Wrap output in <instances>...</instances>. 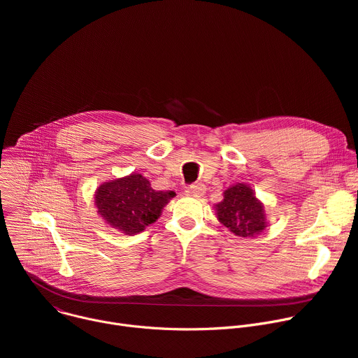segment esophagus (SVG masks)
Here are the masks:
<instances>
[{
	"instance_id": "1",
	"label": "esophagus",
	"mask_w": 358,
	"mask_h": 358,
	"mask_svg": "<svg viewBox=\"0 0 358 358\" xmlns=\"http://www.w3.org/2000/svg\"><path fill=\"white\" fill-rule=\"evenodd\" d=\"M203 191H206V185H203L202 182H195V184H191V185L187 187L185 194H187V195L199 196V195L203 194Z\"/></svg>"
}]
</instances>
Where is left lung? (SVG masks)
Masks as SVG:
<instances>
[{"instance_id": "left-lung-1", "label": "left lung", "mask_w": 358, "mask_h": 358, "mask_svg": "<svg viewBox=\"0 0 358 358\" xmlns=\"http://www.w3.org/2000/svg\"><path fill=\"white\" fill-rule=\"evenodd\" d=\"M217 213L218 220L238 236H253L265 229L264 206L245 184H236L224 192Z\"/></svg>"}]
</instances>
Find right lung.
Masks as SVG:
<instances>
[{
    "label": "right lung",
    "instance_id": "right-lung-1",
    "mask_svg": "<svg viewBox=\"0 0 358 358\" xmlns=\"http://www.w3.org/2000/svg\"><path fill=\"white\" fill-rule=\"evenodd\" d=\"M171 196L173 191H155L147 178L131 174L100 185L94 199L97 211L109 225L136 235L156 222Z\"/></svg>",
    "mask_w": 358,
    "mask_h": 358
}]
</instances>
